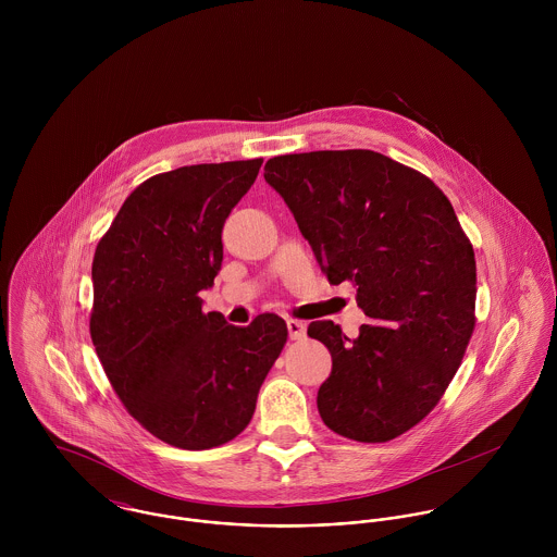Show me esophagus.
<instances>
[{
  "label": "esophagus",
  "instance_id": "34e87169",
  "mask_svg": "<svg viewBox=\"0 0 557 557\" xmlns=\"http://www.w3.org/2000/svg\"><path fill=\"white\" fill-rule=\"evenodd\" d=\"M287 330H289L292 341H300L307 336V323H302L298 319H287Z\"/></svg>",
  "mask_w": 557,
  "mask_h": 557
}]
</instances>
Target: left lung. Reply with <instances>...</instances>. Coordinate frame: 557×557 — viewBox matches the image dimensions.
<instances>
[{
  "instance_id": "8db88e82",
  "label": "left lung",
  "mask_w": 557,
  "mask_h": 557,
  "mask_svg": "<svg viewBox=\"0 0 557 557\" xmlns=\"http://www.w3.org/2000/svg\"><path fill=\"white\" fill-rule=\"evenodd\" d=\"M263 177L327 281H349L371 318L356 338L332 321L309 325L332 356L321 420L356 442L395 440L437 405L474 332L470 239L426 175L373 150L274 157Z\"/></svg>"
}]
</instances>
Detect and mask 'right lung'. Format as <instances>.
<instances>
[{
    "instance_id": "right-lung-1",
    "label": "right lung",
    "mask_w": 557,
    "mask_h": 557,
    "mask_svg": "<svg viewBox=\"0 0 557 557\" xmlns=\"http://www.w3.org/2000/svg\"><path fill=\"white\" fill-rule=\"evenodd\" d=\"M261 159L190 164L139 184L94 252L89 334L128 413L184 450L227 444L252 418L287 325L201 311L223 265V227Z\"/></svg>"
}]
</instances>
